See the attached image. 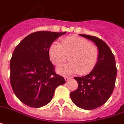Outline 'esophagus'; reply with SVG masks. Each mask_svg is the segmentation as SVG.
Listing matches in <instances>:
<instances>
[{
  "mask_svg": "<svg viewBox=\"0 0 124 124\" xmlns=\"http://www.w3.org/2000/svg\"><path fill=\"white\" fill-rule=\"evenodd\" d=\"M64 79H65V80H66V82H68L69 81L71 78H70V77H64Z\"/></svg>",
  "mask_w": 124,
  "mask_h": 124,
  "instance_id": "34e87169",
  "label": "esophagus"
}]
</instances>
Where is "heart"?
<instances>
[{"label": "heart", "instance_id": "heart-1", "mask_svg": "<svg viewBox=\"0 0 124 124\" xmlns=\"http://www.w3.org/2000/svg\"><path fill=\"white\" fill-rule=\"evenodd\" d=\"M49 55L54 64L58 66L65 62L69 55L68 64L57 68L59 74L68 75L79 71L80 75L89 73L96 66L98 60V50L85 39L70 36L61 41L53 42L49 48Z\"/></svg>", "mask_w": 124, "mask_h": 124}]
</instances>
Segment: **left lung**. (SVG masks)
Returning a JSON list of instances; mask_svg holds the SVG:
<instances>
[{
  "mask_svg": "<svg viewBox=\"0 0 124 124\" xmlns=\"http://www.w3.org/2000/svg\"><path fill=\"white\" fill-rule=\"evenodd\" d=\"M79 35L94 43L98 50V60L88 75L75 77L78 87L70 93V97L78 108L94 109L105 104L113 91L117 73L115 59L111 50L102 39L83 34Z\"/></svg>",
  "mask_w": 124,
  "mask_h": 124,
  "instance_id": "1",
  "label": "left lung"
}]
</instances>
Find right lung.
<instances>
[{
	"instance_id": "add662e5",
	"label": "right lung",
	"mask_w": 124,
	"mask_h": 124,
	"mask_svg": "<svg viewBox=\"0 0 124 124\" xmlns=\"http://www.w3.org/2000/svg\"><path fill=\"white\" fill-rule=\"evenodd\" d=\"M66 32L40 31L30 34L15 47L10 61V82L15 94L27 106L39 108L52 100L55 89L66 83L54 72L49 48Z\"/></svg>"
}]
</instances>
